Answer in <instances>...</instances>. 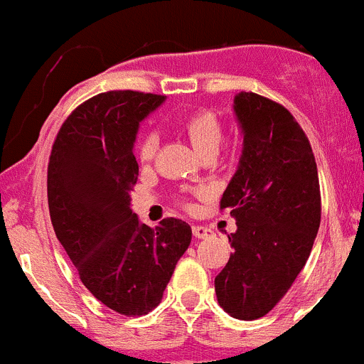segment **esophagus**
I'll list each match as a JSON object with an SVG mask.
<instances>
[{
  "label": "esophagus",
  "mask_w": 364,
  "mask_h": 364,
  "mask_svg": "<svg viewBox=\"0 0 364 364\" xmlns=\"http://www.w3.org/2000/svg\"><path fill=\"white\" fill-rule=\"evenodd\" d=\"M192 232H194V235L198 239H208V237H214V230L208 227H201V225H196V227H192Z\"/></svg>",
  "instance_id": "obj_1"
}]
</instances>
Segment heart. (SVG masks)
<instances>
[{
	"mask_svg": "<svg viewBox=\"0 0 364 364\" xmlns=\"http://www.w3.org/2000/svg\"><path fill=\"white\" fill-rule=\"evenodd\" d=\"M183 130L188 137L190 145L194 146L199 156L206 152L218 154L219 145L223 141V125L219 117L210 110H199L190 114L183 121ZM158 149V136L152 132L143 134L136 145V156L141 163H149L154 158Z\"/></svg>",
	"mask_w": 364,
	"mask_h": 364,
	"instance_id": "heart-1",
	"label": "heart"
}]
</instances>
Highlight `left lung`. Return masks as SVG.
Wrapping results in <instances>:
<instances>
[{
	"instance_id": "left-lung-1",
	"label": "left lung",
	"mask_w": 364,
	"mask_h": 364,
	"mask_svg": "<svg viewBox=\"0 0 364 364\" xmlns=\"http://www.w3.org/2000/svg\"><path fill=\"white\" fill-rule=\"evenodd\" d=\"M234 114L243 152L221 208L237 230L214 284L225 312L252 321L279 303L309 259L321 223L319 176L309 137L283 105L239 92Z\"/></svg>"
}]
</instances>
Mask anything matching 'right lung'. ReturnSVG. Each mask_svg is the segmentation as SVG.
Wrapping results in <instances>:
<instances>
[{
	"label": "right lung",
	"mask_w": 364,
	"mask_h": 364,
	"mask_svg": "<svg viewBox=\"0 0 364 364\" xmlns=\"http://www.w3.org/2000/svg\"><path fill=\"white\" fill-rule=\"evenodd\" d=\"M165 96L112 90L80 105L58 132L48 161L52 227L85 287L123 316L156 309L179 257L188 223L166 218L150 228L130 208L139 176V123Z\"/></svg>",
	"instance_id": "right-lung-1"
}]
</instances>
